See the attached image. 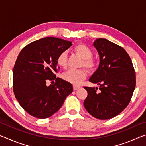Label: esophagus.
<instances>
[{"mask_svg": "<svg viewBox=\"0 0 146 146\" xmlns=\"http://www.w3.org/2000/svg\"><path fill=\"white\" fill-rule=\"evenodd\" d=\"M79 88H80V86H75V85L73 86V90H78Z\"/></svg>", "mask_w": 146, "mask_h": 146, "instance_id": "1", "label": "esophagus"}]
</instances>
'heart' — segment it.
Wrapping results in <instances>:
<instances>
[{
    "label": "heart",
    "mask_w": 146,
    "mask_h": 146,
    "mask_svg": "<svg viewBox=\"0 0 146 146\" xmlns=\"http://www.w3.org/2000/svg\"><path fill=\"white\" fill-rule=\"evenodd\" d=\"M74 51L77 53L83 60V65L88 70H92L95 66V61L91 58L93 53L91 49L85 44H80L75 46ZM56 63L61 68H66L68 64V52L62 51L56 58ZM86 73L84 70H70L64 73L62 77L64 80L73 84H79L85 79Z\"/></svg>",
    "instance_id": "obj_1"
}]
</instances>
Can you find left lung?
<instances>
[{"instance_id": "left-lung-1", "label": "left lung", "mask_w": 146, "mask_h": 146, "mask_svg": "<svg viewBox=\"0 0 146 146\" xmlns=\"http://www.w3.org/2000/svg\"><path fill=\"white\" fill-rule=\"evenodd\" d=\"M93 46L100 58L97 70L89 81L98 88L84 87L88 96L84 102L93 117L108 120L116 117L129 103L136 85L132 61L125 49L105 38H97Z\"/></svg>"}]
</instances>
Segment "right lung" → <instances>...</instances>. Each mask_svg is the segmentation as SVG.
Wrapping results in <instances>:
<instances>
[{"label": "right lung", "mask_w": 146, "mask_h": 146, "mask_svg": "<svg viewBox=\"0 0 146 146\" xmlns=\"http://www.w3.org/2000/svg\"><path fill=\"white\" fill-rule=\"evenodd\" d=\"M72 42L55 37L34 41L20 52L13 71L15 96L20 105L33 117L46 118L58 111L73 92L71 83L56 78V58ZM56 80L48 86L49 80Z\"/></svg>", "instance_id": "1"}]
</instances>
